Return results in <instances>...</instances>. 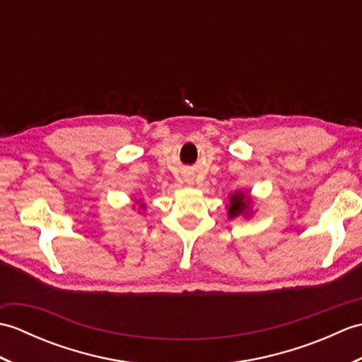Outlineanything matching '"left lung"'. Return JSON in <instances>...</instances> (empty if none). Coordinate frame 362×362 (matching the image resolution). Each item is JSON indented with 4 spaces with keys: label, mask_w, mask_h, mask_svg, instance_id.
I'll use <instances>...</instances> for the list:
<instances>
[{
    "label": "left lung",
    "mask_w": 362,
    "mask_h": 362,
    "mask_svg": "<svg viewBox=\"0 0 362 362\" xmlns=\"http://www.w3.org/2000/svg\"><path fill=\"white\" fill-rule=\"evenodd\" d=\"M250 205L252 199L244 194L243 191H235L233 194H230L228 205H227V214L228 219H233L238 216H250Z\"/></svg>",
    "instance_id": "8db88e82"
}]
</instances>
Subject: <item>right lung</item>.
I'll list each match as a JSON object with an SVG mask.
<instances>
[{
    "label": "right lung",
    "mask_w": 362,
    "mask_h": 362,
    "mask_svg": "<svg viewBox=\"0 0 362 362\" xmlns=\"http://www.w3.org/2000/svg\"><path fill=\"white\" fill-rule=\"evenodd\" d=\"M141 206H144V205H141Z\"/></svg>",
    "instance_id": "1"
}]
</instances>
